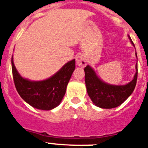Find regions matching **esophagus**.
<instances>
[{
    "instance_id": "34e87169",
    "label": "esophagus",
    "mask_w": 148,
    "mask_h": 148,
    "mask_svg": "<svg viewBox=\"0 0 148 148\" xmlns=\"http://www.w3.org/2000/svg\"><path fill=\"white\" fill-rule=\"evenodd\" d=\"M77 64L78 65L79 67H84L86 66V63H87V59L84 55H79L77 57L76 59Z\"/></svg>"
}]
</instances>
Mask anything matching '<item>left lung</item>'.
<instances>
[{
	"label": "left lung",
	"instance_id": "1",
	"mask_svg": "<svg viewBox=\"0 0 148 148\" xmlns=\"http://www.w3.org/2000/svg\"><path fill=\"white\" fill-rule=\"evenodd\" d=\"M129 38L132 45H134L131 38L129 37ZM136 69L135 75L130 83L126 85L116 86L103 82L96 76L94 70L90 66L88 65L85 67L86 88L93 103L102 108H114L124 103L135 88L138 79V65H136Z\"/></svg>",
	"mask_w": 148,
	"mask_h": 148
}]
</instances>
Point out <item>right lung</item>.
I'll use <instances>...</instances> for the list:
<instances>
[{
  "mask_svg": "<svg viewBox=\"0 0 148 148\" xmlns=\"http://www.w3.org/2000/svg\"><path fill=\"white\" fill-rule=\"evenodd\" d=\"M11 64L14 82L20 96L34 108L45 110H51L59 105L75 69V60H72L50 78L42 81H31L24 79L18 74L13 58Z\"/></svg>",
  "mask_w": 148,
  "mask_h": 148,
  "instance_id": "right-lung-1",
  "label": "right lung"
}]
</instances>
